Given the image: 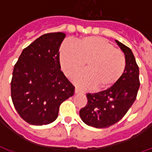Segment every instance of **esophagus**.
<instances>
[{"mask_svg":"<svg viewBox=\"0 0 152 152\" xmlns=\"http://www.w3.org/2000/svg\"><path fill=\"white\" fill-rule=\"evenodd\" d=\"M75 93L76 94H80L81 93L82 94V93H84V91H82L81 89H78V88H75Z\"/></svg>","mask_w":152,"mask_h":152,"instance_id":"obj_1","label":"esophagus"}]
</instances>
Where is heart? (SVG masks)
I'll list each match as a JSON object with an SVG mask.
<instances>
[{
  "label": "heart",
  "instance_id": "b5f03b06",
  "mask_svg": "<svg viewBox=\"0 0 152 152\" xmlns=\"http://www.w3.org/2000/svg\"><path fill=\"white\" fill-rule=\"evenodd\" d=\"M59 61L67 77L81 71L86 63V72L76 76L75 82L83 88L94 86L96 90H105L115 86L126 68L124 53L100 37L79 38L74 45L64 42L60 47Z\"/></svg>",
  "mask_w": 152,
  "mask_h": 152
}]
</instances>
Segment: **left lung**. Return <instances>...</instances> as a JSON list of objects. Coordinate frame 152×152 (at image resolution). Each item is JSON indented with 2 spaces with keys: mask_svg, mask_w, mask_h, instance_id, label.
<instances>
[{
  "mask_svg": "<svg viewBox=\"0 0 152 152\" xmlns=\"http://www.w3.org/2000/svg\"><path fill=\"white\" fill-rule=\"evenodd\" d=\"M124 53L126 68L124 75L110 89L87 94V104L80 110V116L92 127L108 128L124 117L137 98L140 86L139 68L132 50L116 40Z\"/></svg>",
  "mask_w": 152,
  "mask_h": 152,
  "instance_id": "1",
  "label": "left lung"
}]
</instances>
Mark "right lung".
I'll return each mask as SVG.
<instances>
[{
  "mask_svg": "<svg viewBox=\"0 0 152 152\" xmlns=\"http://www.w3.org/2000/svg\"><path fill=\"white\" fill-rule=\"evenodd\" d=\"M63 32H50L34 40L15 63L10 88L15 108L28 124L52 123L61 103L74 94L75 87L61 71L59 47Z\"/></svg>",
  "mask_w": 152,
  "mask_h": 152,
  "instance_id": "right-lung-1",
  "label": "right lung"
}]
</instances>
